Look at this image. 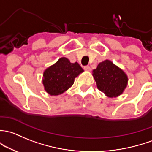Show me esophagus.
<instances>
[{"mask_svg":"<svg viewBox=\"0 0 152 152\" xmlns=\"http://www.w3.org/2000/svg\"><path fill=\"white\" fill-rule=\"evenodd\" d=\"M84 69L86 71H91V68H90V67L89 66H88V65H87V66H85L84 68Z\"/></svg>","mask_w":152,"mask_h":152,"instance_id":"esophagus-1","label":"esophagus"}]
</instances>
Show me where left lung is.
Segmentation results:
<instances>
[{"label": "left lung", "instance_id": "1", "mask_svg": "<svg viewBox=\"0 0 152 152\" xmlns=\"http://www.w3.org/2000/svg\"><path fill=\"white\" fill-rule=\"evenodd\" d=\"M92 76L97 89L111 98L122 95L128 84L127 74L109 60L99 63L92 71Z\"/></svg>", "mask_w": 152, "mask_h": 152}]
</instances>
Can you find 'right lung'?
<instances>
[{
  "label": "right lung",
  "instance_id": "obj_1",
  "mask_svg": "<svg viewBox=\"0 0 152 152\" xmlns=\"http://www.w3.org/2000/svg\"><path fill=\"white\" fill-rule=\"evenodd\" d=\"M83 72L79 63H72L66 57H61L44 71V89L52 96L61 95L73 85L75 78Z\"/></svg>",
  "mask_w": 152,
  "mask_h": 152
}]
</instances>
